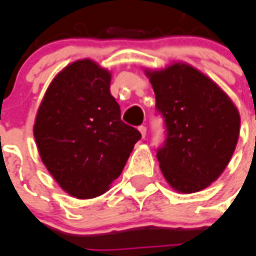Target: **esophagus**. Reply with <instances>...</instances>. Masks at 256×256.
<instances>
[{
    "label": "esophagus",
    "instance_id": "obj_1",
    "mask_svg": "<svg viewBox=\"0 0 256 256\" xmlns=\"http://www.w3.org/2000/svg\"><path fill=\"white\" fill-rule=\"evenodd\" d=\"M138 130H140L142 138H144V136H146V128H144V126H140V128H138Z\"/></svg>",
    "mask_w": 256,
    "mask_h": 256
}]
</instances>
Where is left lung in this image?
<instances>
[{
    "label": "left lung",
    "mask_w": 256,
    "mask_h": 256,
    "mask_svg": "<svg viewBox=\"0 0 256 256\" xmlns=\"http://www.w3.org/2000/svg\"><path fill=\"white\" fill-rule=\"evenodd\" d=\"M164 116L168 138L156 152L164 179L191 194L220 176L238 144L240 116L210 77L186 62L144 69Z\"/></svg>",
    "instance_id": "1"
}]
</instances>
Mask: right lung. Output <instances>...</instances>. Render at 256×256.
Segmentation results:
<instances>
[{
	"mask_svg": "<svg viewBox=\"0 0 256 256\" xmlns=\"http://www.w3.org/2000/svg\"><path fill=\"white\" fill-rule=\"evenodd\" d=\"M110 81L112 73L92 60L72 62L50 82L36 116L42 162L74 198L104 194L140 140L136 128L120 120Z\"/></svg>",
	"mask_w": 256,
	"mask_h": 256,
	"instance_id": "1",
	"label": "right lung"
}]
</instances>
